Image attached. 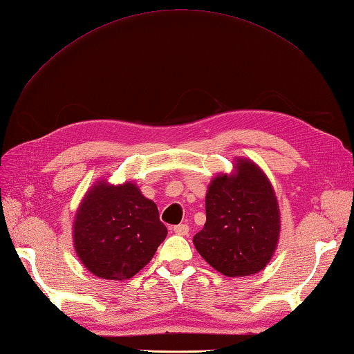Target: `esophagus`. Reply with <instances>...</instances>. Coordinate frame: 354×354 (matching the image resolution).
<instances>
[{
	"instance_id": "1",
	"label": "esophagus",
	"mask_w": 354,
	"mask_h": 354,
	"mask_svg": "<svg viewBox=\"0 0 354 354\" xmlns=\"http://www.w3.org/2000/svg\"><path fill=\"white\" fill-rule=\"evenodd\" d=\"M173 230L177 234H181V236H186V234L189 233V226H187V224H177V226H174Z\"/></svg>"
}]
</instances>
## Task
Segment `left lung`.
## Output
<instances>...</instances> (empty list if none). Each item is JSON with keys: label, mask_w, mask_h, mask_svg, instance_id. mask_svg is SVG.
Segmentation results:
<instances>
[{"label": "left lung", "mask_w": 354, "mask_h": 354, "mask_svg": "<svg viewBox=\"0 0 354 354\" xmlns=\"http://www.w3.org/2000/svg\"><path fill=\"white\" fill-rule=\"evenodd\" d=\"M207 223L194 236L196 251L212 269L241 277L270 263L281 233L274 189L251 159H234L232 174L211 180L205 196Z\"/></svg>", "instance_id": "8db88e82"}]
</instances>
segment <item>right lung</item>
<instances>
[{
  "mask_svg": "<svg viewBox=\"0 0 354 354\" xmlns=\"http://www.w3.org/2000/svg\"><path fill=\"white\" fill-rule=\"evenodd\" d=\"M156 203L133 181L99 180L87 190L73 220V248L100 279L125 281L152 260L167 238Z\"/></svg>",
  "mask_w": 354,
  "mask_h": 354,
  "instance_id": "obj_1",
  "label": "right lung"
}]
</instances>
